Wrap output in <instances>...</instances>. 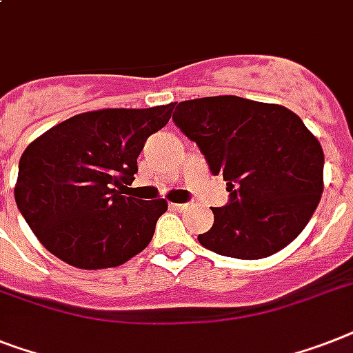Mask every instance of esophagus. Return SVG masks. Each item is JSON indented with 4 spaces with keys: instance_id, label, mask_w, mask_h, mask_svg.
<instances>
[{
    "instance_id": "34e87169",
    "label": "esophagus",
    "mask_w": 353,
    "mask_h": 353,
    "mask_svg": "<svg viewBox=\"0 0 353 353\" xmlns=\"http://www.w3.org/2000/svg\"><path fill=\"white\" fill-rule=\"evenodd\" d=\"M170 208L177 212H185L188 208V203H170Z\"/></svg>"
}]
</instances>
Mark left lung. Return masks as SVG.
Wrapping results in <instances>:
<instances>
[{"instance_id": "8db88e82", "label": "left lung", "mask_w": 353, "mask_h": 353, "mask_svg": "<svg viewBox=\"0 0 353 353\" xmlns=\"http://www.w3.org/2000/svg\"><path fill=\"white\" fill-rule=\"evenodd\" d=\"M174 123L199 147L228 203L197 241L219 256L261 259L290 245L323 194L325 156L288 108L237 96L172 103Z\"/></svg>"}]
</instances>
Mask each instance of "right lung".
I'll list each match as a JSON object with an SVG mask.
<instances>
[{"label": "right lung", "mask_w": 353, "mask_h": 353, "mask_svg": "<svg viewBox=\"0 0 353 353\" xmlns=\"http://www.w3.org/2000/svg\"><path fill=\"white\" fill-rule=\"evenodd\" d=\"M170 116L172 103L85 112L25 148L14 197L50 254L76 268L99 270L147 248L168 205L125 196V190L145 141Z\"/></svg>", "instance_id": "add662e5"}]
</instances>
